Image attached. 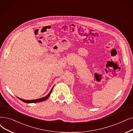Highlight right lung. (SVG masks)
<instances>
[{
	"label": "right lung",
	"instance_id": "1",
	"mask_svg": "<svg viewBox=\"0 0 133 133\" xmlns=\"http://www.w3.org/2000/svg\"><path fill=\"white\" fill-rule=\"evenodd\" d=\"M54 88V86L52 88V89H51L50 91L49 92V93L48 94V95H47L46 96L44 97H42V98H39V99H33V100H25V99H21L20 98H18L19 99H20L21 101H22V102H23L24 103H37V102H43V101H45L46 99H47L49 97V96L50 95L51 92H52V90H53V89Z\"/></svg>",
	"mask_w": 133,
	"mask_h": 133
}]
</instances>
